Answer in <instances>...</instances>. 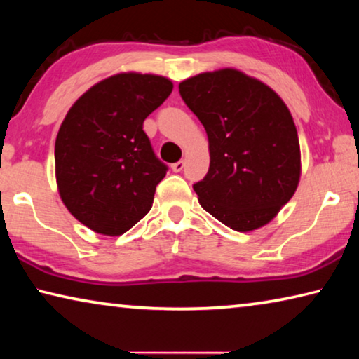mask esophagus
Returning <instances> with one entry per match:
<instances>
[{
	"instance_id": "obj_1",
	"label": "esophagus",
	"mask_w": 359,
	"mask_h": 359,
	"mask_svg": "<svg viewBox=\"0 0 359 359\" xmlns=\"http://www.w3.org/2000/svg\"><path fill=\"white\" fill-rule=\"evenodd\" d=\"M184 168H185V161H177V163H174V165L171 166V169L174 172H182L184 171Z\"/></svg>"
}]
</instances>
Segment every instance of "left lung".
<instances>
[{"instance_id":"left-lung-1","label":"left lung","mask_w":359,"mask_h":359,"mask_svg":"<svg viewBox=\"0 0 359 359\" xmlns=\"http://www.w3.org/2000/svg\"><path fill=\"white\" fill-rule=\"evenodd\" d=\"M179 93L209 139V171L193 185L203 209L242 233L271 222L301 174L299 139L285 102L236 69L187 79Z\"/></svg>"}]
</instances>
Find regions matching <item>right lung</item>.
Wrapping results in <instances>:
<instances>
[{
  "instance_id": "1",
  "label": "right lung",
  "mask_w": 359,
  "mask_h": 359,
  "mask_svg": "<svg viewBox=\"0 0 359 359\" xmlns=\"http://www.w3.org/2000/svg\"><path fill=\"white\" fill-rule=\"evenodd\" d=\"M172 92L151 74H117L69 109L55 141L60 196L85 226L118 236L147 214L168 166L155 155L144 120Z\"/></svg>"
}]
</instances>
